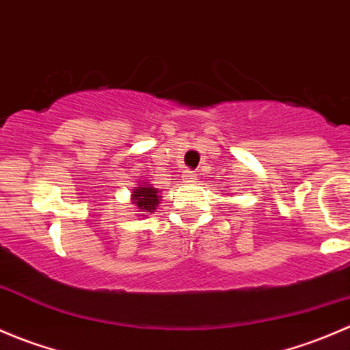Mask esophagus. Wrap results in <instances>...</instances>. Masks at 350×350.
Here are the masks:
<instances>
[{
	"label": "esophagus",
	"mask_w": 350,
	"mask_h": 350,
	"mask_svg": "<svg viewBox=\"0 0 350 350\" xmlns=\"http://www.w3.org/2000/svg\"><path fill=\"white\" fill-rule=\"evenodd\" d=\"M185 181L186 183H196V174L195 172H191V171H188L185 174Z\"/></svg>",
	"instance_id": "obj_1"
}]
</instances>
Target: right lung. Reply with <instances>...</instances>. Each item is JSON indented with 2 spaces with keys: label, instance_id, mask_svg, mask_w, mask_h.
<instances>
[{
  "label": "right lung",
  "instance_id": "right-lung-1",
  "mask_svg": "<svg viewBox=\"0 0 350 350\" xmlns=\"http://www.w3.org/2000/svg\"><path fill=\"white\" fill-rule=\"evenodd\" d=\"M140 185H137L135 189H132V204L135 206V215L139 217H149L152 215L159 206V201H161V195H159V189L154 188L149 183L139 181Z\"/></svg>",
  "mask_w": 350,
  "mask_h": 350
}]
</instances>
